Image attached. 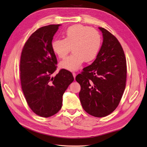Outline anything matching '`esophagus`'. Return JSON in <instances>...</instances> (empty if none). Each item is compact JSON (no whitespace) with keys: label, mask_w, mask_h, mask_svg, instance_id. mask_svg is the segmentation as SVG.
I'll return each mask as SVG.
<instances>
[{"label":"esophagus","mask_w":147,"mask_h":147,"mask_svg":"<svg viewBox=\"0 0 147 147\" xmlns=\"http://www.w3.org/2000/svg\"><path fill=\"white\" fill-rule=\"evenodd\" d=\"M73 76L74 78L75 79V78H76V74L75 73H73Z\"/></svg>","instance_id":"esophagus-1"}]
</instances>
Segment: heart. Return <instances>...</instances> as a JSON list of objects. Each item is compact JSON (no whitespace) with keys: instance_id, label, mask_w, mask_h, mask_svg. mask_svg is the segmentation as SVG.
<instances>
[{"instance_id":"obj_1","label":"heart","mask_w":147,"mask_h":147,"mask_svg":"<svg viewBox=\"0 0 147 147\" xmlns=\"http://www.w3.org/2000/svg\"><path fill=\"white\" fill-rule=\"evenodd\" d=\"M64 39L53 40L51 48L61 59L64 58L73 49V54L60 63L62 68L69 71L78 69L84 61L94 60L100 49L102 39L99 32L87 26L76 24L69 26L63 34Z\"/></svg>"}]
</instances>
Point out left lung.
Returning a JSON list of instances; mask_svg holds the SVG:
<instances>
[{
	"mask_svg": "<svg viewBox=\"0 0 147 147\" xmlns=\"http://www.w3.org/2000/svg\"><path fill=\"white\" fill-rule=\"evenodd\" d=\"M103 42L95 61L83 69L76 80L80 85L79 98L89 115L102 117L115 111L125 88L127 63L116 37L99 27Z\"/></svg>",
	"mask_w": 147,
	"mask_h": 147,
	"instance_id": "left-lung-1",
	"label": "left lung"
}]
</instances>
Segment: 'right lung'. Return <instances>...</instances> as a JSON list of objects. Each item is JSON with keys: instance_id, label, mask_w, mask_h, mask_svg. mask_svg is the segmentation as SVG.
<instances>
[{"instance_id": "add662e5", "label": "right lung", "mask_w": 147, "mask_h": 147, "mask_svg": "<svg viewBox=\"0 0 147 147\" xmlns=\"http://www.w3.org/2000/svg\"><path fill=\"white\" fill-rule=\"evenodd\" d=\"M61 25H50L37 30L27 40L20 62L22 89L28 106L37 115L48 117L62 108V96L74 78L62 69L53 78L57 63L51 48L53 36Z\"/></svg>"}]
</instances>
